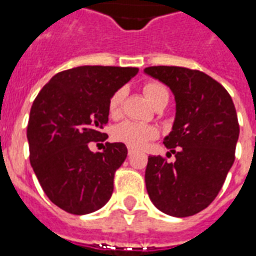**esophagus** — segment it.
<instances>
[{
    "mask_svg": "<svg viewBox=\"0 0 256 256\" xmlns=\"http://www.w3.org/2000/svg\"><path fill=\"white\" fill-rule=\"evenodd\" d=\"M133 154H134V150H132V148H128V155L132 156V155H133Z\"/></svg>",
    "mask_w": 256,
    "mask_h": 256,
    "instance_id": "esophagus-1",
    "label": "esophagus"
}]
</instances>
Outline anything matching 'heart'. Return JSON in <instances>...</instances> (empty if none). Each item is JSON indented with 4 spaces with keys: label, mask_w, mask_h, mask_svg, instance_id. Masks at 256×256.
<instances>
[{
    "label": "heart",
    "mask_w": 256,
    "mask_h": 256,
    "mask_svg": "<svg viewBox=\"0 0 256 256\" xmlns=\"http://www.w3.org/2000/svg\"><path fill=\"white\" fill-rule=\"evenodd\" d=\"M142 92L154 106L160 100L162 97L168 96V90L166 86L160 82H156V80H150V82L144 84ZM123 101H124V89L115 90L108 101V112H110L111 118H119L122 115ZM156 137H158V130L154 126L144 124V123L126 120L114 128V138L119 142L126 144L130 148H134V150L142 148L146 145V142H150V140L156 138Z\"/></svg>",
    "instance_id": "1"
}]
</instances>
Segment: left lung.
Returning a JSON list of instances; mask_svg holds the SVG:
<instances>
[{
  "mask_svg": "<svg viewBox=\"0 0 256 256\" xmlns=\"http://www.w3.org/2000/svg\"><path fill=\"white\" fill-rule=\"evenodd\" d=\"M145 72L166 84L177 102L172 133L163 141L176 160L148 158L146 190L162 212L190 216L212 203L234 162L236 108L228 90L198 70L154 66Z\"/></svg>",
  "mask_w": 256,
  "mask_h": 256,
  "instance_id": "8db88e82",
  "label": "left lung"
}]
</instances>
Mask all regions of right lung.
<instances>
[{
  "label": "right lung",
  "instance_id": "right-lung-1",
  "mask_svg": "<svg viewBox=\"0 0 256 256\" xmlns=\"http://www.w3.org/2000/svg\"><path fill=\"white\" fill-rule=\"evenodd\" d=\"M138 68L82 66L56 74L32 102L27 124L30 163L49 200L74 215L101 208L114 192L115 172L128 156L123 142L106 141L108 101Z\"/></svg>",
  "mask_w": 256,
  "mask_h": 256
}]
</instances>
